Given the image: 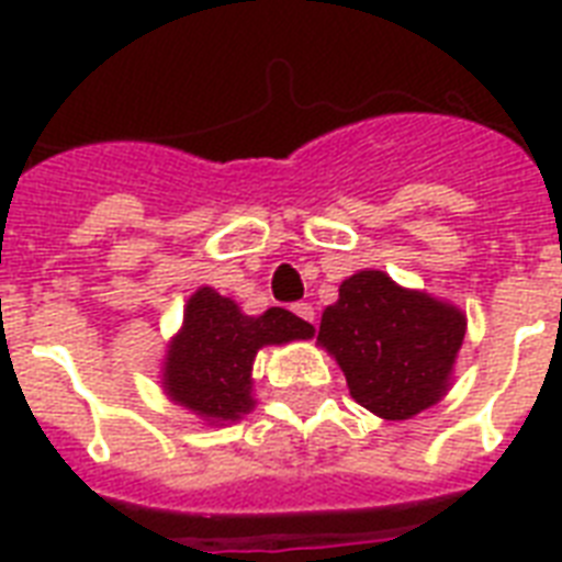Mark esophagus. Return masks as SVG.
Returning <instances> with one entry per match:
<instances>
[{
  "label": "esophagus",
  "instance_id": "34e87169",
  "mask_svg": "<svg viewBox=\"0 0 562 562\" xmlns=\"http://www.w3.org/2000/svg\"><path fill=\"white\" fill-rule=\"evenodd\" d=\"M294 315L308 321V324H315V308L308 306V303H294Z\"/></svg>",
  "mask_w": 562,
  "mask_h": 562
}]
</instances>
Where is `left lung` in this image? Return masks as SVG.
I'll use <instances>...</instances> for the list:
<instances>
[{
  "label": "left lung",
  "instance_id": "obj_1",
  "mask_svg": "<svg viewBox=\"0 0 562 562\" xmlns=\"http://www.w3.org/2000/svg\"><path fill=\"white\" fill-rule=\"evenodd\" d=\"M463 333L467 315L452 303L359 271L326 306L317 341L344 370L352 400L375 417L411 419L449 391Z\"/></svg>",
  "mask_w": 562,
  "mask_h": 562
}]
</instances>
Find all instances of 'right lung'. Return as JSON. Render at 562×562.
<instances>
[{
	"label": "right lung",
	"mask_w": 562,
	"mask_h": 562,
	"mask_svg": "<svg viewBox=\"0 0 562 562\" xmlns=\"http://www.w3.org/2000/svg\"><path fill=\"white\" fill-rule=\"evenodd\" d=\"M315 326L289 308L273 306L262 315L241 308L215 289H198L183 312V329L169 344L162 387L183 408L210 423H233L254 408L250 370L265 344L306 341Z\"/></svg>",
	"instance_id": "obj_1"
}]
</instances>
